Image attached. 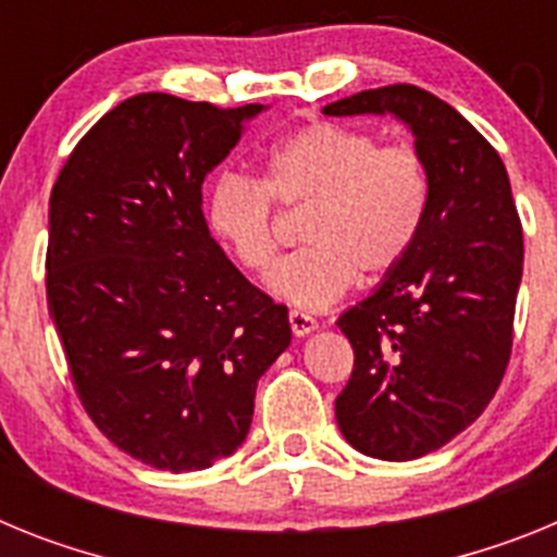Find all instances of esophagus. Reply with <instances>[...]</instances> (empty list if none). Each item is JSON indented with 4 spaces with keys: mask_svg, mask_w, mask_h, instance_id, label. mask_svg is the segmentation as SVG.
Wrapping results in <instances>:
<instances>
[{
    "mask_svg": "<svg viewBox=\"0 0 557 557\" xmlns=\"http://www.w3.org/2000/svg\"><path fill=\"white\" fill-rule=\"evenodd\" d=\"M288 322H292L294 336H308L311 331H317V319H313L311 313L292 311V313H288Z\"/></svg>",
    "mask_w": 557,
    "mask_h": 557,
    "instance_id": "obj_1",
    "label": "esophagus"
}]
</instances>
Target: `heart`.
I'll return each instance as SVG.
<instances>
[{
  "mask_svg": "<svg viewBox=\"0 0 557 557\" xmlns=\"http://www.w3.org/2000/svg\"><path fill=\"white\" fill-rule=\"evenodd\" d=\"M272 198L308 207L306 249L274 265L265 288L306 311H322L359 274H386L412 251L429 215V173L409 145H379L342 123H313L265 159L263 182L224 173L205 201L207 226L246 272L277 251Z\"/></svg>",
  "mask_w": 557,
  "mask_h": 557,
  "instance_id": "1",
  "label": "heart"
}]
</instances>
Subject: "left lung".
Here are the masks:
<instances>
[{
    "mask_svg": "<svg viewBox=\"0 0 557 557\" xmlns=\"http://www.w3.org/2000/svg\"><path fill=\"white\" fill-rule=\"evenodd\" d=\"M322 114L400 120L429 173L418 244L336 322L356 356L338 429L356 451L406 462L446 446L499 389L524 269L521 221L499 153L432 91L367 89Z\"/></svg>",
    "mask_w": 557,
    "mask_h": 557,
    "instance_id": "obj_1",
    "label": "left lung"
}]
</instances>
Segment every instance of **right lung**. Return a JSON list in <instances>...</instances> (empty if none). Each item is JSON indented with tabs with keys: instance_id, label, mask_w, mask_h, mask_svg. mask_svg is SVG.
Returning <instances> with one entry per match:
<instances>
[{
	"instance_id": "obj_1",
	"label": "right lung",
	"mask_w": 557,
	"mask_h": 557,
	"mask_svg": "<svg viewBox=\"0 0 557 557\" xmlns=\"http://www.w3.org/2000/svg\"><path fill=\"white\" fill-rule=\"evenodd\" d=\"M263 103L145 91L91 125L50 193L47 306L75 393L145 466L201 471L249 434L255 389L292 345L288 308L210 235L201 185Z\"/></svg>"
}]
</instances>
